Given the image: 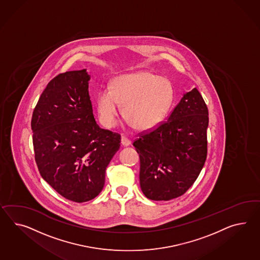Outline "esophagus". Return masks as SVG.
Listing matches in <instances>:
<instances>
[{
	"label": "esophagus",
	"mask_w": 260,
	"mask_h": 260,
	"mask_svg": "<svg viewBox=\"0 0 260 260\" xmlns=\"http://www.w3.org/2000/svg\"><path fill=\"white\" fill-rule=\"evenodd\" d=\"M121 144H122V146H128L132 144V142H131V140L127 139V137L122 136L121 137Z\"/></svg>",
	"instance_id": "obj_1"
}]
</instances>
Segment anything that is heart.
Wrapping results in <instances>:
<instances>
[{
  "label": "heart",
  "mask_w": 260,
  "mask_h": 260,
  "mask_svg": "<svg viewBox=\"0 0 260 260\" xmlns=\"http://www.w3.org/2000/svg\"><path fill=\"white\" fill-rule=\"evenodd\" d=\"M174 100L171 81L150 71H138L117 76L111 89H102L96 96V108L105 127L117 122L123 108L124 117L133 127L148 131L166 119Z\"/></svg>",
  "instance_id": "1"
}]
</instances>
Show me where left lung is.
<instances>
[{
    "label": "left lung",
    "instance_id": "obj_1",
    "mask_svg": "<svg viewBox=\"0 0 260 260\" xmlns=\"http://www.w3.org/2000/svg\"><path fill=\"white\" fill-rule=\"evenodd\" d=\"M209 111L197 88L183 94L167 121L133 143L140 186L148 199L168 201L197 180L207 158Z\"/></svg>",
    "mask_w": 260,
    "mask_h": 260
}]
</instances>
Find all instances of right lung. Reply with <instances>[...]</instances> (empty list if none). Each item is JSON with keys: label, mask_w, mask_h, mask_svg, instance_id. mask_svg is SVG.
<instances>
[{"label": "right lung", "mask_w": 260, "mask_h": 260, "mask_svg": "<svg viewBox=\"0 0 260 260\" xmlns=\"http://www.w3.org/2000/svg\"><path fill=\"white\" fill-rule=\"evenodd\" d=\"M86 70L59 74L32 113L35 158L46 182L73 202L94 199L120 147V135L101 128L93 114Z\"/></svg>", "instance_id": "obj_1"}]
</instances>
